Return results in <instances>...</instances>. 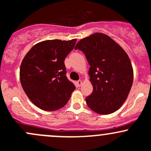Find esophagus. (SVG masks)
I'll use <instances>...</instances> for the list:
<instances>
[{"label":"esophagus","mask_w":151,"mask_h":151,"mask_svg":"<svg viewBox=\"0 0 151 151\" xmlns=\"http://www.w3.org/2000/svg\"><path fill=\"white\" fill-rule=\"evenodd\" d=\"M77 83H78V86H81L82 84H83V81H82L81 80H78L77 81Z\"/></svg>","instance_id":"esophagus-1"}]
</instances>
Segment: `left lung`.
Here are the masks:
<instances>
[{"instance_id": "left-lung-1", "label": "left lung", "mask_w": 151, "mask_h": 151, "mask_svg": "<svg viewBox=\"0 0 151 151\" xmlns=\"http://www.w3.org/2000/svg\"><path fill=\"white\" fill-rule=\"evenodd\" d=\"M84 53L90 65L88 75L93 91L87 105L97 113L108 115L119 110L133 83V69L125 51L108 35L97 32L75 46Z\"/></svg>"}]
</instances>
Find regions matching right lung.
<instances>
[{"mask_svg":"<svg viewBox=\"0 0 151 151\" xmlns=\"http://www.w3.org/2000/svg\"><path fill=\"white\" fill-rule=\"evenodd\" d=\"M76 39L48 40L37 43L27 53L20 66L22 86L31 102L46 111L67 104L76 86L66 76L65 57Z\"/></svg>","mask_w":151,"mask_h":151,"instance_id":"1","label":"right lung"}]
</instances>
